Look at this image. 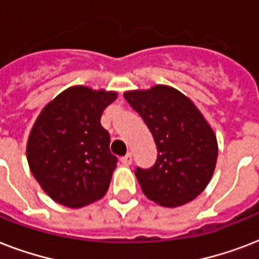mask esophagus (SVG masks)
Listing matches in <instances>:
<instances>
[{"label":"esophagus","mask_w":259,"mask_h":259,"mask_svg":"<svg viewBox=\"0 0 259 259\" xmlns=\"http://www.w3.org/2000/svg\"><path fill=\"white\" fill-rule=\"evenodd\" d=\"M122 164H125V165H130L132 164V161H133V157H132V154L127 153L126 156H123V157L121 158Z\"/></svg>","instance_id":"esophagus-1"}]
</instances>
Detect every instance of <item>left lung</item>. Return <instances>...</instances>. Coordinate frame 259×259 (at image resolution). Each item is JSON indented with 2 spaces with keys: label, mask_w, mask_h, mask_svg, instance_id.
Here are the masks:
<instances>
[{
  "label": "left lung",
  "mask_w": 259,
  "mask_h": 259,
  "mask_svg": "<svg viewBox=\"0 0 259 259\" xmlns=\"http://www.w3.org/2000/svg\"><path fill=\"white\" fill-rule=\"evenodd\" d=\"M123 97L157 145L153 168L136 170L144 195L168 208L193 200L211 181L218 161L217 134L208 121L187 95L166 84L129 90Z\"/></svg>",
  "instance_id": "1"
}]
</instances>
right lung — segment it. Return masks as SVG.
Listing matches in <instances>:
<instances>
[{
  "label": "right lung",
  "instance_id": "obj_1",
  "mask_svg": "<svg viewBox=\"0 0 259 259\" xmlns=\"http://www.w3.org/2000/svg\"><path fill=\"white\" fill-rule=\"evenodd\" d=\"M117 97V91L71 86L36 118L26 160L38 185L59 204L82 208L107 192L118 160L110 152V134L101 117Z\"/></svg>",
  "mask_w": 259,
  "mask_h": 259
}]
</instances>
